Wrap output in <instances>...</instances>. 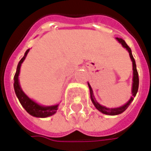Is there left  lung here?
<instances>
[{"label": "left lung", "instance_id": "left-lung-1", "mask_svg": "<svg viewBox=\"0 0 151 151\" xmlns=\"http://www.w3.org/2000/svg\"><path fill=\"white\" fill-rule=\"evenodd\" d=\"M118 42L121 43L123 47H125L126 49L128 51L130 55V58H131V60L132 62V69H133V83H132V96L131 97V99H129V101L127 102L126 104H124L122 107H119V108H115V109H109V108H106L105 106H103L101 104H99L97 102V100L95 99V98L93 96V90H92V88L91 86L88 83V86H89V92H90V98H91V100H92V103L93 104L94 107L99 111L101 112L102 113H104V114H107V115H118L120 113H123L125 111L126 109L128 108V106L131 104V103L132 102V100L134 99V97L137 95V91H138V87H139V77H138V72H137V65H136V62H135V59L133 58L132 53V50L130 48L128 45L126 43V42L122 39V38H116Z\"/></svg>", "mask_w": 151, "mask_h": 151}]
</instances>
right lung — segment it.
Masks as SVG:
<instances>
[{
    "mask_svg": "<svg viewBox=\"0 0 151 151\" xmlns=\"http://www.w3.org/2000/svg\"><path fill=\"white\" fill-rule=\"evenodd\" d=\"M29 52V49H28L24 53V56L21 58V60L19 62L17 65L16 72L14 76V89L15 94L18 98L19 101L21 104V105L24 107V109L27 111V113H29L30 115L36 117H47L52 116L56 113L58 110V104L52 106H42L39 105L36 102L32 100L31 99L28 97L24 91L22 90L21 87L19 86V70H20V66H21L22 62L24 61L26 56L28 52Z\"/></svg>",
    "mask_w": 151,
    "mask_h": 151,
    "instance_id": "obj_1",
    "label": "right lung"
}]
</instances>
